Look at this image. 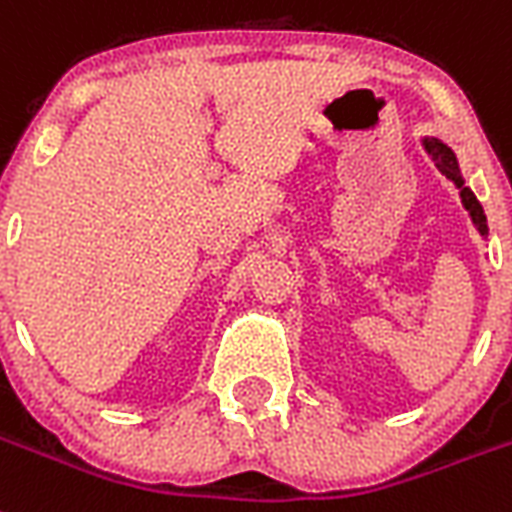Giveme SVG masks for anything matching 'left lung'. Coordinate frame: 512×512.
<instances>
[{
  "mask_svg": "<svg viewBox=\"0 0 512 512\" xmlns=\"http://www.w3.org/2000/svg\"><path fill=\"white\" fill-rule=\"evenodd\" d=\"M422 146H425V151H428L430 157H433V162L438 164V170H441L443 175H446L448 180L456 185V188H459L461 203H464V208L469 211L471 221H474V226H477L479 234H482V237H487V234H490V229H487V216H484V208H482V203L477 201V195L471 193V188H466L464 185V175H461L459 159H456V154H453L451 146L443 144L441 139H422Z\"/></svg>",
  "mask_w": 512,
  "mask_h": 512,
  "instance_id": "left-lung-1",
  "label": "left lung"
}]
</instances>
